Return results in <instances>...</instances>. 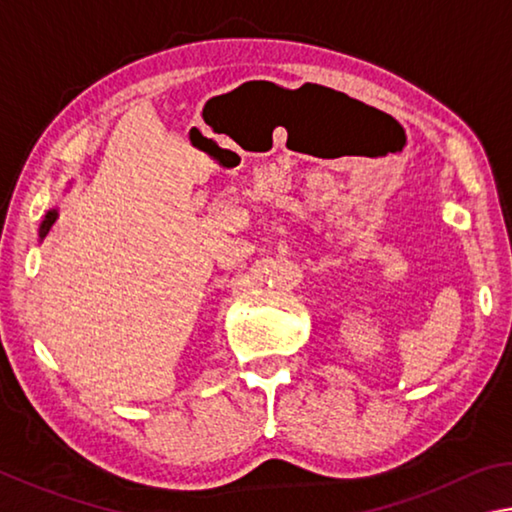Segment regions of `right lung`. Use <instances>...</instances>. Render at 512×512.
Here are the masks:
<instances>
[{"label":"right lung","instance_id":"1","mask_svg":"<svg viewBox=\"0 0 512 512\" xmlns=\"http://www.w3.org/2000/svg\"><path fill=\"white\" fill-rule=\"evenodd\" d=\"M58 219V214H56V210H51V212H47V216H45V221H42V225H40V237H45L47 232H49V228L51 225H54V221Z\"/></svg>","mask_w":512,"mask_h":512}]
</instances>
